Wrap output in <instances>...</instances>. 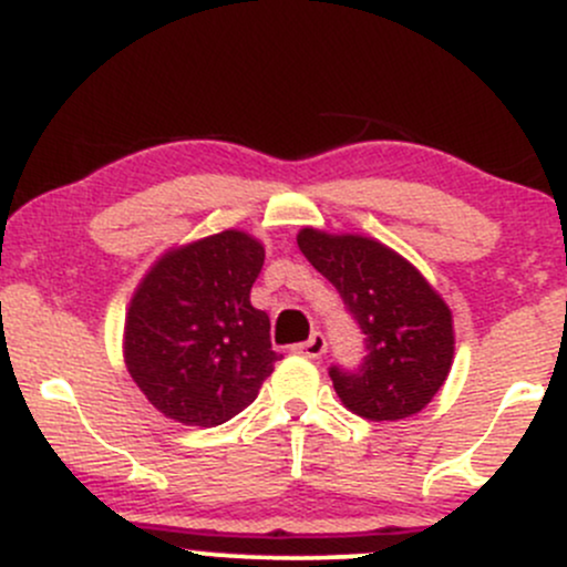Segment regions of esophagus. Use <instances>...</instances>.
Here are the masks:
<instances>
[{
  "mask_svg": "<svg viewBox=\"0 0 567 567\" xmlns=\"http://www.w3.org/2000/svg\"><path fill=\"white\" fill-rule=\"evenodd\" d=\"M295 351L308 355V359H318V355H323V351H327V340H323L321 332H313L300 346H295Z\"/></svg>",
  "mask_w": 567,
  "mask_h": 567,
  "instance_id": "esophagus-1",
  "label": "esophagus"
}]
</instances>
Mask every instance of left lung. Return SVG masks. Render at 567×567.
Wrapping results in <instances>:
<instances>
[{
  "instance_id": "1",
  "label": "left lung",
  "mask_w": 567,
  "mask_h": 567,
  "mask_svg": "<svg viewBox=\"0 0 567 567\" xmlns=\"http://www.w3.org/2000/svg\"><path fill=\"white\" fill-rule=\"evenodd\" d=\"M297 246L340 291L364 334L359 369L329 367L337 396L367 421H402L434 399L453 367V313L421 272L380 240L305 227Z\"/></svg>"
}]
</instances>
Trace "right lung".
<instances>
[{
	"label": "right lung",
	"instance_id": "add662e5",
	"mask_svg": "<svg viewBox=\"0 0 567 567\" xmlns=\"http://www.w3.org/2000/svg\"><path fill=\"white\" fill-rule=\"evenodd\" d=\"M259 240L225 230L163 254L125 316V364L155 410L214 429L244 412L281 355L270 318L249 300Z\"/></svg>",
	"mask_w": 567,
	"mask_h": 567
}]
</instances>
